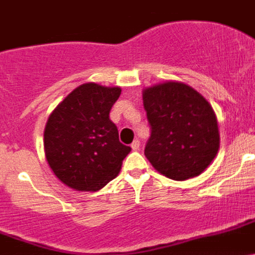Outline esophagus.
I'll return each mask as SVG.
<instances>
[{
  "label": "esophagus",
  "mask_w": 255,
  "mask_h": 255,
  "mask_svg": "<svg viewBox=\"0 0 255 255\" xmlns=\"http://www.w3.org/2000/svg\"><path fill=\"white\" fill-rule=\"evenodd\" d=\"M131 148H132L133 151H137L138 148H140V141L138 140H135L132 143H131Z\"/></svg>",
  "instance_id": "34e87169"
}]
</instances>
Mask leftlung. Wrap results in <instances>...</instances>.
Listing matches in <instances>:
<instances>
[{
    "instance_id": "left-lung-1",
    "label": "left lung",
    "mask_w": 255,
    "mask_h": 255,
    "mask_svg": "<svg viewBox=\"0 0 255 255\" xmlns=\"http://www.w3.org/2000/svg\"><path fill=\"white\" fill-rule=\"evenodd\" d=\"M151 127L145 156L161 175L175 181L200 176L219 150L216 113L202 94L176 80L142 90Z\"/></svg>"
}]
</instances>
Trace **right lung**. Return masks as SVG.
Here are the masks:
<instances>
[{
	"label": "right lung",
	"mask_w": 255,
	"mask_h": 255,
	"mask_svg": "<svg viewBox=\"0 0 255 255\" xmlns=\"http://www.w3.org/2000/svg\"><path fill=\"white\" fill-rule=\"evenodd\" d=\"M120 94V87L84 83L50 113L43 141L45 158L68 187L97 192L119 175L131 151L119 141L109 118Z\"/></svg>",
	"instance_id": "right-lung-1"
}]
</instances>
